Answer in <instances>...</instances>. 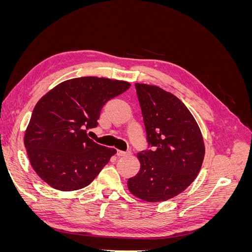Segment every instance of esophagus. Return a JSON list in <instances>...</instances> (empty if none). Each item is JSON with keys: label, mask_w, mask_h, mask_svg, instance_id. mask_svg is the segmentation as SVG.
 Segmentation results:
<instances>
[{"label": "esophagus", "mask_w": 252, "mask_h": 252, "mask_svg": "<svg viewBox=\"0 0 252 252\" xmlns=\"http://www.w3.org/2000/svg\"><path fill=\"white\" fill-rule=\"evenodd\" d=\"M117 155H118V157H124V156L128 155V152H127V151H122V150H118V151H117Z\"/></svg>", "instance_id": "esophagus-1"}]
</instances>
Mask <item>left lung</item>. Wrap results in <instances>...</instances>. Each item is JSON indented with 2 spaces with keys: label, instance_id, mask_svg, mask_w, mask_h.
Listing matches in <instances>:
<instances>
[{
  "label": "left lung",
  "instance_id": "1",
  "mask_svg": "<svg viewBox=\"0 0 252 252\" xmlns=\"http://www.w3.org/2000/svg\"><path fill=\"white\" fill-rule=\"evenodd\" d=\"M148 148L138 154L141 169L128 180L131 193L146 202L180 194L199 174L205 156L203 136L179 97L147 84H135Z\"/></svg>",
  "mask_w": 252,
  "mask_h": 252
}]
</instances>
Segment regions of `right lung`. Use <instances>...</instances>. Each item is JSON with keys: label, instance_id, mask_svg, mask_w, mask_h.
<instances>
[{"label": "right lung", "instance_id": "obj_1", "mask_svg": "<svg viewBox=\"0 0 252 252\" xmlns=\"http://www.w3.org/2000/svg\"><path fill=\"white\" fill-rule=\"evenodd\" d=\"M130 87L124 81L83 77L59 84L36 103L25 132L30 164L51 187H86L117 150L88 138L103 106Z\"/></svg>", "mask_w": 252, "mask_h": 252}]
</instances>
